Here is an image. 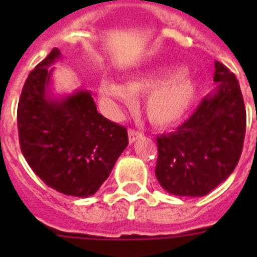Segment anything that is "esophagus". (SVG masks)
Wrapping results in <instances>:
<instances>
[{"instance_id": "34e87169", "label": "esophagus", "mask_w": 257, "mask_h": 257, "mask_svg": "<svg viewBox=\"0 0 257 257\" xmlns=\"http://www.w3.org/2000/svg\"><path fill=\"white\" fill-rule=\"evenodd\" d=\"M141 137V133L137 132V131H135V129H129L128 131V139H129V143L131 144H133L135 141L139 140Z\"/></svg>"}]
</instances>
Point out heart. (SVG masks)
Listing matches in <instances>:
<instances>
[{"mask_svg":"<svg viewBox=\"0 0 257 257\" xmlns=\"http://www.w3.org/2000/svg\"><path fill=\"white\" fill-rule=\"evenodd\" d=\"M147 93L144 112L156 126L167 128L185 117L199 93V82L180 68H153L131 78L126 85L110 78L100 82V97L110 112L118 105L132 106L135 96Z\"/></svg>","mask_w":257,"mask_h":257,"instance_id":"obj_1","label":"heart"}]
</instances>
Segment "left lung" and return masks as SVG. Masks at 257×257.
Here are the masks:
<instances>
[{
    "instance_id": "left-lung-1",
    "label": "left lung",
    "mask_w": 257,
    "mask_h": 257,
    "mask_svg": "<svg viewBox=\"0 0 257 257\" xmlns=\"http://www.w3.org/2000/svg\"><path fill=\"white\" fill-rule=\"evenodd\" d=\"M213 81L215 90L176 132L157 137L156 177L171 195H208L239 163L247 122L239 81L219 61Z\"/></svg>"
}]
</instances>
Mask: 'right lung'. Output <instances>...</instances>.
Instances as JSON below:
<instances>
[{
  "mask_svg": "<svg viewBox=\"0 0 257 257\" xmlns=\"http://www.w3.org/2000/svg\"><path fill=\"white\" fill-rule=\"evenodd\" d=\"M53 49L30 72L18 102L17 124L24 157L36 175L64 195L89 197L108 179L128 147V133L97 112L92 93L53 92Z\"/></svg>",
  "mask_w": 257,
  "mask_h": 257,
  "instance_id": "add662e5",
  "label": "right lung"
}]
</instances>
